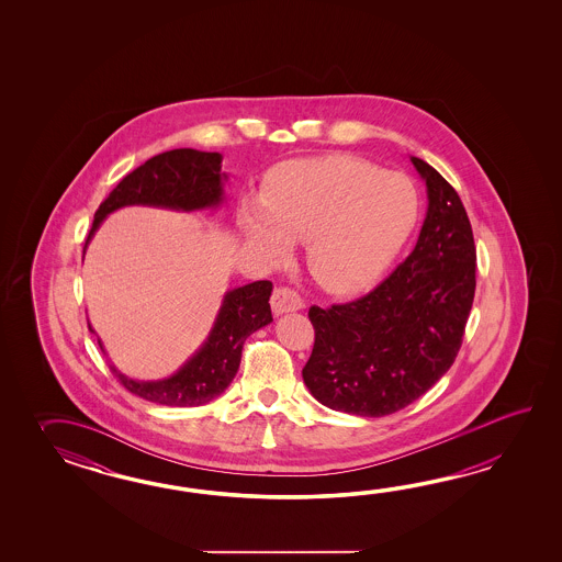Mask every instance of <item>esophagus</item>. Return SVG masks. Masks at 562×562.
Segmentation results:
<instances>
[{
	"label": "esophagus",
	"instance_id": "34e87169",
	"mask_svg": "<svg viewBox=\"0 0 562 562\" xmlns=\"http://www.w3.org/2000/svg\"><path fill=\"white\" fill-rule=\"evenodd\" d=\"M271 310L276 315L303 310V299H301L297 291H293L289 286H279L271 295Z\"/></svg>",
	"mask_w": 562,
	"mask_h": 562
}]
</instances>
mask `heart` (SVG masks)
<instances>
[{"label":"heart","mask_w":562,"mask_h":562,"mask_svg":"<svg viewBox=\"0 0 562 562\" xmlns=\"http://www.w3.org/2000/svg\"><path fill=\"white\" fill-rule=\"evenodd\" d=\"M416 182L353 156L283 162L259 201L240 204L239 227L269 261L305 240L311 276L335 293L370 285L392 263L419 216Z\"/></svg>","instance_id":"b5f03b06"}]
</instances>
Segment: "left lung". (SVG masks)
<instances>
[{
  "instance_id": "8db88e82",
  "label": "left lung",
  "mask_w": 562,
  "mask_h": 562,
  "mask_svg": "<svg viewBox=\"0 0 562 562\" xmlns=\"http://www.w3.org/2000/svg\"><path fill=\"white\" fill-rule=\"evenodd\" d=\"M428 189L418 243L368 295L310 319L315 344L303 382L337 412L382 418L416 402L452 368L476 291V247L452 184L409 156Z\"/></svg>"
}]
</instances>
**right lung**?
Segmentation results:
<instances>
[{"label":"right lung","mask_w":562,"mask_h":562,"mask_svg":"<svg viewBox=\"0 0 562 562\" xmlns=\"http://www.w3.org/2000/svg\"><path fill=\"white\" fill-rule=\"evenodd\" d=\"M221 162L223 156L218 153H201L194 148H177L153 156L120 180L119 187L98 206L85 252L100 223L122 206L146 204L187 213L216 209L223 203V182L227 180V175L221 172ZM271 291V281H255L227 291L206 341L170 378L138 382L116 370V366H110V370L131 394L148 402L177 407L209 404L223 394L237 375L245 339L273 322L269 305ZM88 327L95 334L90 323ZM98 344L104 351L100 339Z\"/></svg>","instance_id":"add662e5"}]
</instances>
